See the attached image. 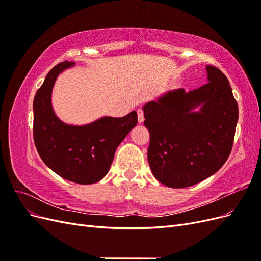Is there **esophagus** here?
<instances>
[{"instance_id": "esophagus-1", "label": "esophagus", "mask_w": 261, "mask_h": 261, "mask_svg": "<svg viewBox=\"0 0 261 261\" xmlns=\"http://www.w3.org/2000/svg\"><path fill=\"white\" fill-rule=\"evenodd\" d=\"M137 116H138V122H139V123H143L144 120H145L143 110H141V109H138V110H137Z\"/></svg>"}]
</instances>
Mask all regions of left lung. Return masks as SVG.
<instances>
[{
  "mask_svg": "<svg viewBox=\"0 0 261 261\" xmlns=\"http://www.w3.org/2000/svg\"><path fill=\"white\" fill-rule=\"evenodd\" d=\"M206 69L208 83L200 88L167 91L143 108L150 169L168 187L199 183L231 153L239 107L225 75L215 66Z\"/></svg>",
  "mask_w": 261,
  "mask_h": 261,
  "instance_id": "obj_1",
  "label": "left lung"
}]
</instances>
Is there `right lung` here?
I'll list each match as a JSON object with an SVG mask.
<instances>
[{"instance_id":"add662e5","label":"right lung","mask_w":261,"mask_h":261,"mask_svg":"<svg viewBox=\"0 0 261 261\" xmlns=\"http://www.w3.org/2000/svg\"><path fill=\"white\" fill-rule=\"evenodd\" d=\"M75 65L63 62L46 75L34 99V139L42 161L61 177L89 185L103 178L115 150L137 125V113L123 117L102 116L86 125L62 122L52 107V90L58 76Z\"/></svg>"}]
</instances>
